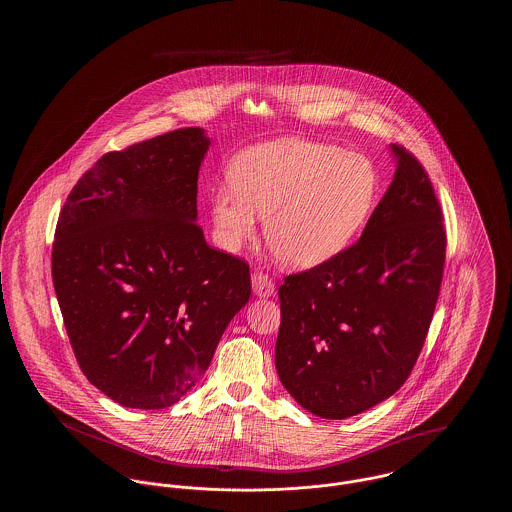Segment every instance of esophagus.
Instances as JSON below:
<instances>
[{
    "instance_id": "34e87169",
    "label": "esophagus",
    "mask_w": 512,
    "mask_h": 512,
    "mask_svg": "<svg viewBox=\"0 0 512 512\" xmlns=\"http://www.w3.org/2000/svg\"><path fill=\"white\" fill-rule=\"evenodd\" d=\"M251 288L257 297H270L274 295V282L265 272H255L251 278Z\"/></svg>"
}]
</instances>
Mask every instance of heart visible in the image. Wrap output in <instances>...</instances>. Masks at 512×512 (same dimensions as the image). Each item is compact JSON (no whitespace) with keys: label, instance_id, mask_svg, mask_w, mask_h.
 Listing matches in <instances>:
<instances>
[{"label":"heart","instance_id":"obj_1","mask_svg":"<svg viewBox=\"0 0 512 512\" xmlns=\"http://www.w3.org/2000/svg\"><path fill=\"white\" fill-rule=\"evenodd\" d=\"M232 184L211 190L220 245L236 249L267 219L274 259L288 268L328 263L363 230L378 199L380 172L370 157L317 140H278L240 153Z\"/></svg>","mask_w":512,"mask_h":512}]
</instances>
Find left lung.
Segmentation results:
<instances>
[{"mask_svg":"<svg viewBox=\"0 0 512 512\" xmlns=\"http://www.w3.org/2000/svg\"><path fill=\"white\" fill-rule=\"evenodd\" d=\"M390 151L395 174L361 240L278 290L276 372L320 418L365 413L399 390L434 317L445 263L438 197L409 151Z\"/></svg>","mask_w":512,"mask_h":512,"instance_id":"left-lung-1","label":"left lung"}]
</instances>
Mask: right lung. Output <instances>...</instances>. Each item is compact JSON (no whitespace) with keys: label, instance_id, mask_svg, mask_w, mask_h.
I'll use <instances>...</instances> for the list:
<instances>
[{"label":"right lung","instance_id":"add662e5","mask_svg":"<svg viewBox=\"0 0 512 512\" xmlns=\"http://www.w3.org/2000/svg\"><path fill=\"white\" fill-rule=\"evenodd\" d=\"M209 147L203 128H182L107 153L59 215L51 272L76 361L128 409L192 390L251 295L249 267L197 226Z\"/></svg>","mask_w":512,"mask_h":512}]
</instances>
